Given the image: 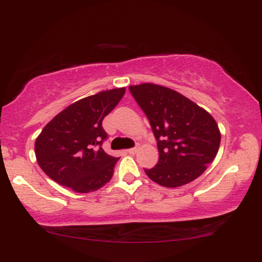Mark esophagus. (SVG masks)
<instances>
[{
	"mask_svg": "<svg viewBox=\"0 0 262 262\" xmlns=\"http://www.w3.org/2000/svg\"><path fill=\"white\" fill-rule=\"evenodd\" d=\"M137 150H138V146H135V148L128 149V150H127V152H128V154H131V155H134V154L137 152Z\"/></svg>",
	"mask_w": 262,
	"mask_h": 262,
	"instance_id": "34e87169",
	"label": "esophagus"
}]
</instances>
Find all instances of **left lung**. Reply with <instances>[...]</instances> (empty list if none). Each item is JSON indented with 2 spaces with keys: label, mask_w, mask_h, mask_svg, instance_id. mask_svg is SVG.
Listing matches in <instances>:
<instances>
[{
  "label": "left lung",
  "mask_w": 262,
  "mask_h": 262,
  "mask_svg": "<svg viewBox=\"0 0 262 262\" xmlns=\"http://www.w3.org/2000/svg\"><path fill=\"white\" fill-rule=\"evenodd\" d=\"M157 141L159 162L144 169L164 187H180L200 177L216 157L221 132L213 117L180 93L163 85H130Z\"/></svg>",
  "instance_id": "1"
}]
</instances>
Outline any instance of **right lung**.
<instances>
[{
    "instance_id": "1",
    "label": "right lung",
    "mask_w": 262,
    "mask_h": 262,
    "mask_svg": "<svg viewBox=\"0 0 262 262\" xmlns=\"http://www.w3.org/2000/svg\"><path fill=\"white\" fill-rule=\"evenodd\" d=\"M125 88L110 89L71 103L57 114L35 139L42 171L77 193L98 191L113 177L119 157L103 151L107 138L102 120L118 105Z\"/></svg>"
}]
</instances>
